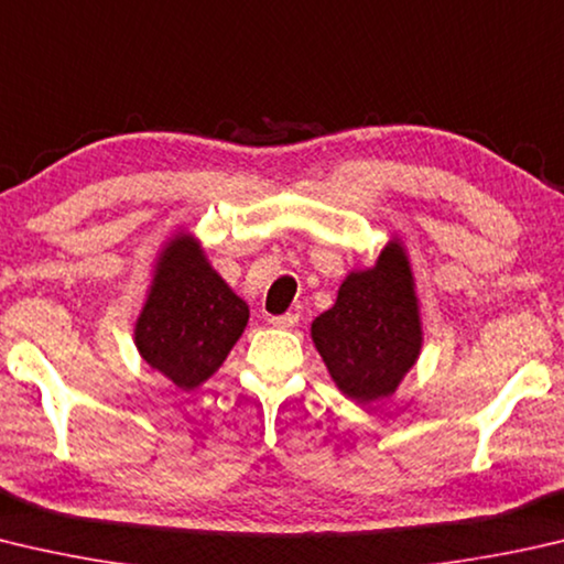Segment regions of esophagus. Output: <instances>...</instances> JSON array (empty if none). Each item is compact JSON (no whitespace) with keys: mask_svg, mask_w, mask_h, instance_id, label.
Instances as JSON below:
<instances>
[{"mask_svg":"<svg viewBox=\"0 0 564 564\" xmlns=\"http://www.w3.org/2000/svg\"><path fill=\"white\" fill-rule=\"evenodd\" d=\"M269 323L273 327H281V330H289V327L299 325V313H285V315H273L269 317Z\"/></svg>","mask_w":564,"mask_h":564,"instance_id":"esophagus-1","label":"esophagus"}]
</instances>
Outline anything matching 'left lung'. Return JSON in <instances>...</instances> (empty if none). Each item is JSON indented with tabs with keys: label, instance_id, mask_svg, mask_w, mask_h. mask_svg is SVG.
<instances>
[{
	"label": "left lung",
	"instance_id": "left-lung-1",
	"mask_svg": "<svg viewBox=\"0 0 564 564\" xmlns=\"http://www.w3.org/2000/svg\"><path fill=\"white\" fill-rule=\"evenodd\" d=\"M311 335L335 384L357 404L392 394L422 350L404 249L389 241L372 269L347 275L333 308L313 321Z\"/></svg>",
	"mask_w": 564,
	"mask_h": 564
}]
</instances>
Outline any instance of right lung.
<instances>
[{
  "label": "right lung",
  "instance_id": "obj_1",
  "mask_svg": "<svg viewBox=\"0 0 564 564\" xmlns=\"http://www.w3.org/2000/svg\"><path fill=\"white\" fill-rule=\"evenodd\" d=\"M249 323V305L204 259L192 237H175L160 253L135 345L182 389H194L219 370Z\"/></svg>",
  "mask_w": 564,
  "mask_h": 564
}]
</instances>
